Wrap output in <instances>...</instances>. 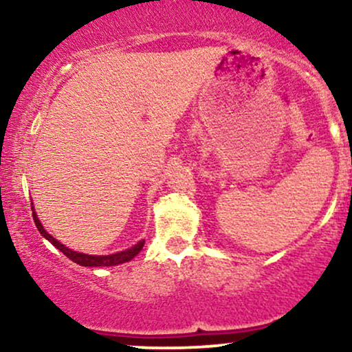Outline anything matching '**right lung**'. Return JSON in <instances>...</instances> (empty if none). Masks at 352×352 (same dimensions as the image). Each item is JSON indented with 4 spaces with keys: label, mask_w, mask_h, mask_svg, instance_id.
<instances>
[{
    "label": "right lung",
    "mask_w": 352,
    "mask_h": 352,
    "mask_svg": "<svg viewBox=\"0 0 352 352\" xmlns=\"http://www.w3.org/2000/svg\"><path fill=\"white\" fill-rule=\"evenodd\" d=\"M33 218H34V223L36 227H38L39 233L46 238V240H50L52 245L56 246V248L60 250L64 254H66L69 260L74 261V263H78L80 266H114V265H120V263H125V261H131L132 258L135 256L137 253L142 250L144 246V241H139L135 246H132V248L125 250V252H120V253H114V254H106V256H94V254H84V253H78V252H72V250L67 248V246H64L63 243H59L58 240H54L50 233L46 232V230L43 228V225L39 223L38 217H36V213L33 212Z\"/></svg>",
    "instance_id": "obj_1"
}]
</instances>
